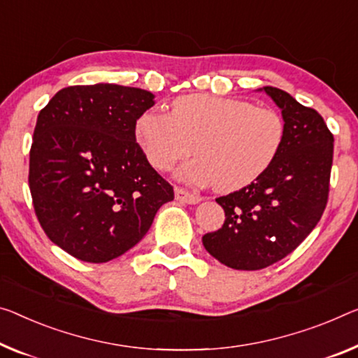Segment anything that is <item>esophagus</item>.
I'll return each instance as SVG.
<instances>
[{
	"label": "esophagus",
	"mask_w": 358,
	"mask_h": 358,
	"mask_svg": "<svg viewBox=\"0 0 358 358\" xmlns=\"http://www.w3.org/2000/svg\"><path fill=\"white\" fill-rule=\"evenodd\" d=\"M174 194H176V200L180 203H189V205H196V203L201 200L200 195L192 194V192L182 189V187H176Z\"/></svg>",
	"instance_id": "obj_1"
}]
</instances>
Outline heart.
<instances>
[{"instance_id": "heart-1", "label": "heart", "mask_w": 358, "mask_h": 358, "mask_svg": "<svg viewBox=\"0 0 358 358\" xmlns=\"http://www.w3.org/2000/svg\"><path fill=\"white\" fill-rule=\"evenodd\" d=\"M285 137L277 110L240 99L211 94L179 97L171 112H145L136 123V139L160 171L192 155L179 178L221 192L243 189L271 166Z\"/></svg>"}]
</instances>
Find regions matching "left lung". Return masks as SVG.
Listing matches in <instances>:
<instances>
[{"instance_id":"left-lung-1","label":"left lung","mask_w":358,"mask_h":358,"mask_svg":"<svg viewBox=\"0 0 358 358\" xmlns=\"http://www.w3.org/2000/svg\"><path fill=\"white\" fill-rule=\"evenodd\" d=\"M264 91L282 108L283 144L259 178L216 198L225 221L203 235L206 251L238 271H259L293 252L320 221L329 194L334 137L325 120L278 87Z\"/></svg>"}]
</instances>
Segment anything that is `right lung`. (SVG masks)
<instances>
[{"label": "right lung", "instance_id": "1", "mask_svg": "<svg viewBox=\"0 0 358 358\" xmlns=\"http://www.w3.org/2000/svg\"><path fill=\"white\" fill-rule=\"evenodd\" d=\"M153 106L145 90L99 83L60 90L38 113L29 187L48 238L85 262H107L144 238L174 200L136 142Z\"/></svg>", "mask_w": 358, "mask_h": 358}]
</instances>
